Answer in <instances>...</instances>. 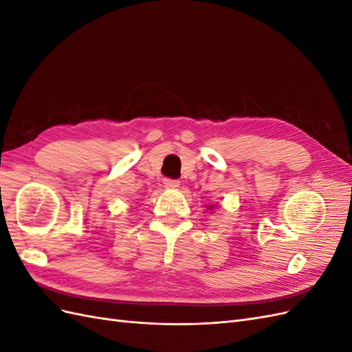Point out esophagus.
<instances>
[{"mask_svg": "<svg viewBox=\"0 0 352 352\" xmlns=\"http://www.w3.org/2000/svg\"><path fill=\"white\" fill-rule=\"evenodd\" d=\"M164 186L166 188H177L179 186V180L177 179H164Z\"/></svg>", "mask_w": 352, "mask_h": 352, "instance_id": "esophagus-1", "label": "esophagus"}]
</instances>
